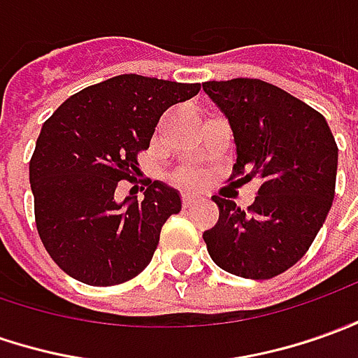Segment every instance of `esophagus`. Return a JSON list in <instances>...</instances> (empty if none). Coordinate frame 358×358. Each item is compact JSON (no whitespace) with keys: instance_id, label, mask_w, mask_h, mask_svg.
<instances>
[{"instance_id":"esophagus-1","label":"esophagus","mask_w":358,"mask_h":358,"mask_svg":"<svg viewBox=\"0 0 358 358\" xmlns=\"http://www.w3.org/2000/svg\"><path fill=\"white\" fill-rule=\"evenodd\" d=\"M194 203H196V198H192V196H186V194L182 196V206H184V208H192Z\"/></svg>"}]
</instances>
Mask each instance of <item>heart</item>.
I'll use <instances>...</instances> for the list:
<instances>
[{
    "mask_svg": "<svg viewBox=\"0 0 358 358\" xmlns=\"http://www.w3.org/2000/svg\"><path fill=\"white\" fill-rule=\"evenodd\" d=\"M201 180L203 176L199 174L198 170H188V172H184L182 176H180V184H184V186H188V188H196L201 184Z\"/></svg>",
    "mask_w": 358,
    "mask_h": 358,
    "instance_id": "obj_1",
    "label": "heart"
}]
</instances>
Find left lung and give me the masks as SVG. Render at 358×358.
<instances>
[{
    "mask_svg": "<svg viewBox=\"0 0 358 358\" xmlns=\"http://www.w3.org/2000/svg\"><path fill=\"white\" fill-rule=\"evenodd\" d=\"M237 145L229 180H261L247 210L213 196L220 220L203 231L211 261L235 276L268 280L300 261L331 210L337 143L320 111L257 78L203 82Z\"/></svg>",
    "mask_w": 358,
    "mask_h": 358,
    "instance_id": "8db88e82",
    "label": "left lung"
}]
</instances>
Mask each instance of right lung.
Wrapping results in <instances>:
<instances>
[{"instance_id": "add662e5", "label": "right lung", "mask_w": 358, "mask_h": 358, "mask_svg": "<svg viewBox=\"0 0 358 358\" xmlns=\"http://www.w3.org/2000/svg\"><path fill=\"white\" fill-rule=\"evenodd\" d=\"M199 87L121 74L70 96L43 123L29 162L35 223L68 276L115 286L147 268L162 225L182 210L178 192L147 180L145 198L119 203L115 189L138 172L160 115Z\"/></svg>"}]
</instances>
